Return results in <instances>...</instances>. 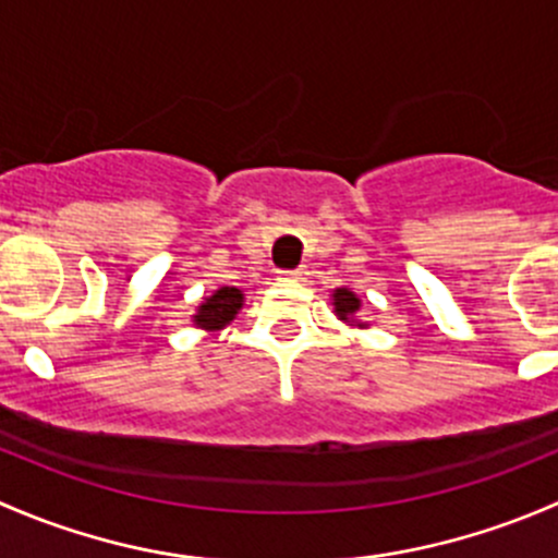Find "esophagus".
<instances>
[{
	"mask_svg": "<svg viewBox=\"0 0 558 558\" xmlns=\"http://www.w3.org/2000/svg\"><path fill=\"white\" fill-rule=\"evenodd\" d=\"M305 275V269H280V278H302Z\"/></svg>",
	"mask_w": 558,
	"mask_h": 558,
	"instance_id": "obj_1",
	"label": "esophagus"
}]
</instances>
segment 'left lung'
<instances>
[{
  "label": "left lung",
  "mask_w": 558,
  "mask_h": 558,
  "mask_svg": "<svg viewBox=\"0 0 558 558\" xmlns=\"http://www.w3.org/2000/svg\"><path fill=\"white\" fill-rule=\"evenodd\" d=\"M359 307H362V302H359V296L353 294V291H348V289H337L335 291V311L342 320L353 318V313H356Z\"/></svg>",
  "instance_id": "obj_1"
}]
</instances>
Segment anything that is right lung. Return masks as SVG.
<instances>
[{"instance_id": "1", "label": "right lung", "mask_w": 558, "mask_h": 558, "mask_svg": "<svg viewBox=\"0 0 558 558\" xmlns=\"http://www.w3.org/2000/svg\"><path fill=\"white\" fill-rule=\"evenodd\" d=\"M240 307H243V294H240V289H229V286H223V289H218L216 294L199 307V313L194 315V320L196 326H202V329H221V326H227L229 320L238 315Z\"/></svg>"}]
</instances>
